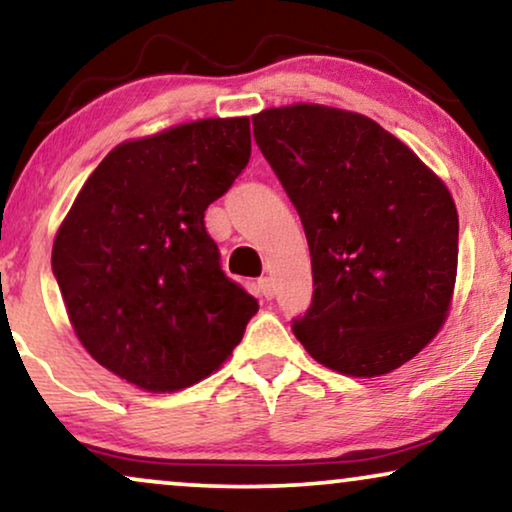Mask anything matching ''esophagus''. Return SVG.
Returning <instances> with one entry per match:
<instances>
[{"label":"esophagus","instance_id":"esophagus-1","mask_svg":"<svg viewBox=\"0 0 512 512\" xmlns=\"http://www.w3.org/2000/svg\"><path fill=\"white\" fill-rule=\"evenodd\" d=\"M257 288H260V292H262V297H264V299H271V297H274V283H271V278H269V276H262L260 281H257Z\"/></svg>","mask_w":512,"mask_h":512}]
</instances>
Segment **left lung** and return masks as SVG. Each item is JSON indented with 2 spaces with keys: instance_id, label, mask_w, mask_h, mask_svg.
<instances>
[{
  "instance_id": "left-lung-1",
  "label": "left lung",
  "mask_w": 512,
  "mask_h": 512,
  "mask_svg": "<svg viewBox=\"0 0 512 512\" xmlns=\"http://www.w3.org/2000/svg\"><path fill=\"white\" fill-rule=\"evenodd\" d=\"M295 203L313 302L292 332L346 377H384L426 349L452 309L459 215L445 182L377 121L297 102L252 117Z\"/></svg>"
}]
</instances>
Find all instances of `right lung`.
<instances>
[{
  "label": "right lung",
  "instance_id": "1",
  "mask_svg": "<svg viewBox=\"0 0 512 512\" xmlns=\"http://www.w3.org/2000/svg\"><path fill=\"white\" fill-rule=\"evenodd\" d=\"M250 159V119H199L121 142L60 222L51 264L93 360L149 393L199 384L231 356L257 299L203 224Z\"/></svg>",
  "mask_w": 512,
  "mask_h": 512
}]
</instances>
